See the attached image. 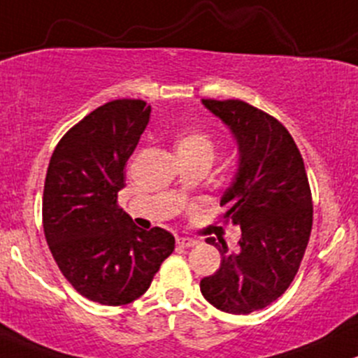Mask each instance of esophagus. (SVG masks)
<instances>
[{
    "mask_svg": "<svg viewBox=\"0 0 358 358\" xmlns=\"http://www.w3.org/2000/svg\"><path fill=\"white\" fill-rule=\"evenodd\" d=\"M197 243H199L197 239H194V238H178L176 239V245L182 246V248H192V246H195Z\"/></svg>",
    "mask_w": 358,
    "mask_h": 358,
    "instance_id": "34e87169",
    "label": "esophagus"
}]
</instances>
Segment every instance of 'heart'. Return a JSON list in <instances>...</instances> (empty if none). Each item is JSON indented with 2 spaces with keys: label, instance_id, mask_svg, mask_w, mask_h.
Instances as JSON below:
<instances>
[{
  "label": "heart",
  "instance_id": "obj_1",
  "mask_svg": "<svg viewBox=\"0 0 358 358\" xmlns=\"http://www.w3.org/2000/svg\"><path fill=\"white\" fill-rule=\"evenodd\" d=\"M176 151H200L206 152L212 158V152H214V146H212V141L209 136L202 134V132H188V134L182 136L176 143Z\"/></svg>",
  "mask_w": 358,
  "mask_h": 358
}]
</instances>
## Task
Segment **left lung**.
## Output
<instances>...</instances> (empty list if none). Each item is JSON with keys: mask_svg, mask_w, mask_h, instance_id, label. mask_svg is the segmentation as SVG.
Wrapping results in <instances>:
<instances>
[{"mask_svg": "<svg viewBox=\"0 0 358 358\" xmlns=\"http://www.w3.org/2000/svg\"><path fill=\"white\" fill-rule=\"evenodd\" d=\"M238 144V170L221 197L224 219L241 227L239 248L217 246L222 260L200 280L214 308L250 314L287 290L299 270L313 227V200L304 161L287 129L241 100H202Z\"/></svg>", "mask_w": 358, "mask_h": 358, "instance_id": "8db88e82", "label": "left lung"}]
</instances>
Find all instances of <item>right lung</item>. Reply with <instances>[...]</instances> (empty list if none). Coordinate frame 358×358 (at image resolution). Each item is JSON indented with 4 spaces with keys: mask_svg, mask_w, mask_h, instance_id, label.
Listing matches in <instances>:
<instances>
[{
    "mask_svg": "<svg viewBox=\"0 0 358 358\" xmlns=\"http://www.w3.org/2000/svg\"><path fill=\"white\" fill-rule=\"evenodd\" d=\"M149 117L151 107L143 100L108 101L66 132L47 168V245L69 284L103 306L143 296L175 250L171 233L139 229L117 206L124 168Z\"/></svg>",
    "mask_w": 358,
    "mask_h": 358,
    "instance_id": "add662e5",
    "label": "right lung"
}]
</instances>
